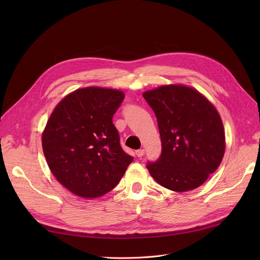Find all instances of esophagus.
Masks as SVG:
<instances>
[{
  "instance_id": "1",
  "label": "esophagus",
  "mask_w": 260,
  "mask_h": 260,
  "mask_svg": "<svg viewBox=\"0 0 260 260\" xmlns=\"http://www.w3.org/2000/svg\"><path fill=\"white\" fill-rule=\"evenodd\" d=\"M144 153H145V151L143 148H140V149H137V151H136V155H137L138 157H142L144 155Z\"/></svg>"
}]
</instances>
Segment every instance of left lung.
Instances as JSON below:
<instances>
[{"label": "left lung", "mask_w": 260, "mask_h": 260, "mask_svg": "<svg viewBox=\"0 0 260 260\" xmlns=\"http://www.w3.org/2000/svg\"><path fill=\"white\" fill-rule=\"evenodd\" d=\"M143 98L154 111L162 151L147 170L162 186L186 192L204 183L224 155L225 137L215 106L199 91L184 85L147 90Z\"/></svg>", "instance_id": "left-lung-1"}]
</instances>
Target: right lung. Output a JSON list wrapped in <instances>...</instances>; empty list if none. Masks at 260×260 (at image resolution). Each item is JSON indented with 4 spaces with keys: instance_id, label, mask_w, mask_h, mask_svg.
<instances>
[{
    "instance_id": "add662e5",
    "label": "right lung",
    "mask_w": 260,
    "mask_h": 260,
    "mask_svg": "<svg viewBox=\"0 0 260 260\" xmlns=\"http://www.w3.org/2000/svg\"><path fill=\"white\" fill-rule=\"evenodd\" d=\"M124 100L117 89L85 87L53 109L42 134L47 165L56 179L83 198L112 190L134 158L123 151L113 117Z\"/></svg>"
}]
</instances>
